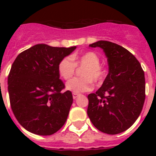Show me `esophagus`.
I'll list each match as a JSON object with an SVG mask.
<instances>
[{
	"label": "esophagus",
	"mask_w": 156,
	"mask_h": 156,
	"mask_svg": "<svg viewBox=\"0 0 156 156\" xmlns=\"http://www.w3.org/2000/svg\"><path fill=\"white\" fill-rule=\"evenodd\" d=\"M79 94H76V93H73V99H76V98L78 96H79Z\"/></svg>",
	"instance_id": "34e87169"
}]
</instances>
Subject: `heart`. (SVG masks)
<instances>
[{"label":"heart","instance_id":"heart-1","mask_svg":"<svg viewBox=\"0 0 156 156\" xmlns=\"http://www.w3.org/2000/svg\"><path fill=\"white\" fill-rule=\"evenodd\" d=\"M100 58L93 51H88L80 55H73L71 57L62 59L58 66L59 75L64 80L70 79L75 73L76 66H85L83 70V79L74 78L66 83V87L73 93L90 91L93 87L92 81L101 82L104 79L105 70L100 64Z\"/></svg>","mask_w":156,"mask_h":156}]
</instances>
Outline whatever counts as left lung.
<instances>
[{
  "instance_id": "8db88e82",
  "label": "left lung",
  "mask_w": 156,
  "mask_h": 156,
  "mask_svg": "<svg viewBox=\"0 0 156 156\" xmlns=\"http://www.w3.org/2000/svg\"><path fill=\"white\" fill-rule=\"evenodd\" d=\"M89 47L102 49L108 60V73L96 93L87 96V115L100 131L122 133L134 123L142 110L144 73L137 59L120 45L99 41Z\"/></svg>"
}]
</instances>
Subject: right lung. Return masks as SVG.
Returning <instances> with one entry per match:
<instances>
[{"instance_id":"right-lung-1","label":"right lung","mask_w":156,"mask_h":156,"mask_svg":"<svg viewBox=\"0 0 156 156\" xmlns=\"http://www.w3.org/2000/svg\"><path fill=\"white\" fill-rule=\"evenodd\" d=\"M76 48L36 44L19 54L12 64L8 78L11 107L28 131L51 135L65 124L73 99L69 90L62 92L65 85L58 66Z\"/></svg>"}]
</instances>
